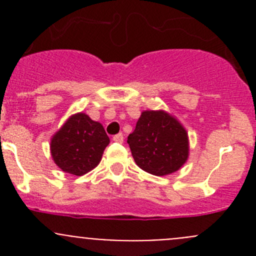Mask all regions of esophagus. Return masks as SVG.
<instances>
[{
	"mask_svg": "<svg viewBox=\"0 0 256 256\" xmlns=\"http://www.w3.org/2000/svg\"><path fill=\"white\" fill-rule=\"evenodd\" d=\"M112 140L115 141V142H118V144H122L124 142V136L122 134H118V135H115L112 138Z\"/></svg>",
	"mask_w": 256,
	"mask_h": 256,
	"instance_id": "1",
	"label": "esophagus"
}]
</instances>
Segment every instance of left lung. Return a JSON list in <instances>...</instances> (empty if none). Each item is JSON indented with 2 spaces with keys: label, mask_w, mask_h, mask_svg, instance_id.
<instances>
[{
  "label": "left lung",
  "mask_w": 256,
  "mask_h": 256,
  "mask_svg": "<svg viewBox=\"0 0 256 256\" xmlns=\"http://www.w3.org/2000/svg\"><path fill=\"white\" fill-rule=\"evenodd\" d=\"M128 144L136 164L154 176L178 171L190 154L187 131L164 110L142 112Z\"/></svg>",
  "instance_id": "8db88e82"
}]
</instances>
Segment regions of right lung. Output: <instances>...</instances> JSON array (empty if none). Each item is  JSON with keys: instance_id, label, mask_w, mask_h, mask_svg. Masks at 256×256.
<instances>
[{"instance_id": "1", "label": "right lung", "mask_w": 256, "mask_h": 256, "mask_svg": "<svg viewBox=\"0 0 256 256\" xmlns=\"http://www.w3.org/2000/svg\"><path fill=\"white\" fill-rule=\"evenodd\" d=\"M110 142L104 128L86 114L72 115L50 140L53 161L62 171L82 176L102 161Z\"/></svg>"}]
</instances>
